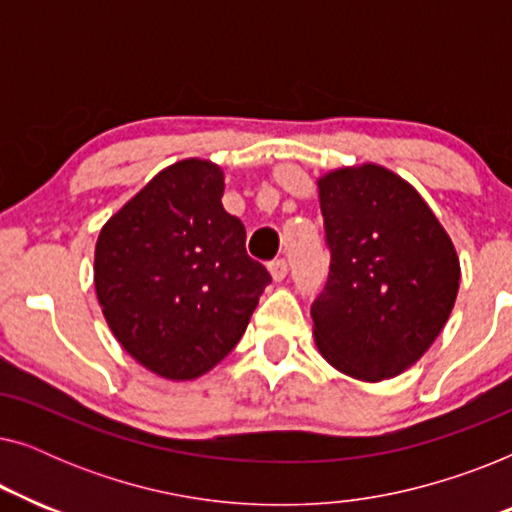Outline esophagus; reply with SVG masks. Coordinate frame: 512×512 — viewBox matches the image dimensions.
I'll use <instances>...</instances> for the list:
<instances>
[{"label": "esophagus", "instance_id": "obj_1", "mask_svg": "<svg viewBox=\"0 0 512 512\" xmlns=\"http://www.w3.org/2000/svg\"><path fill=\"white\" fill-rule=\"evenodd\" d=\"M268 268L275 282H282V279L289 275V261H286V258H275V261H270Z\"/></svg>", "mask_w": 512, "mask_h": 512}]
</instances>
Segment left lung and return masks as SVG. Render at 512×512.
<instances>
[{
  "label": "left lung",
  "instance_id": "left-lung-1",
  "mask_svg": "<svg viewBox=\"0 0 512 512\" xmlns=\"http://www.w3.org/2000/svg\"><path fill=\"white\" fill-rule=\"evenodd\" d=\"M331 268L310 307L324 359L359 380L410 368L443 331L459 258L429 205L377 165L319 179Z\"/></svg>",
  "mask_w": 512,
  "mask_h": 512
}]
</instances>
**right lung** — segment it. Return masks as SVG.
<instances>
[{"label": "right lung", "mask_w": 512, "mask_h": 512, "mask_svg": "<svg viewBox=\"0 0 512 512\" xmlns=\"http://www.w3.org/2000/svg\"><path fill=\"white\" fill-rule=\"evenodd\" d=\"M221 198L219 167L181 160L97 240L95 289L107 324L125 352L167 380H193L233 352L272 282Z\"/></svg>", "instance_id": "1"}]
</instances>
